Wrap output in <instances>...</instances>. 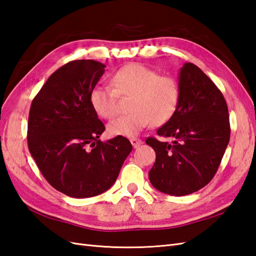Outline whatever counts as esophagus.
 <instances>
[{
    "label": "esophagus",
    "instance_id": "1",
    "mask_svg": "<svg viewBox=\"0 0 256 256\" xmlns=\"http://www.w3.org/2000/svg\"><path fill=\"white\" fill-rule=\"evenodd\" d=\"M130 142H132V144L134 148H139L142 144V141L140 139H136V138H132V139H130Z\"/></svg>",
    "mask_w": 256,
    "mask_h": 256
}]
</instances>
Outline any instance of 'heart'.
Masks as SVG:
<instances>
[{"mask_svg":"<svg viewBox=\"0 0 256 256\" xmlns=\"http://www.w3.org/2000/svg\"><path fill=\"white\" fill-rule=\"evenodd\" d=\"M110 84L113 88L94 86L89 101L100 117L110 120L117 113L118 96H132L129 102L130 113L108 124V134L112 136H134L151 122L165 124L176 112L179 102L177 81L144 65L122 66L112 76Z\"/></svg>","mask_w":256,"mask_h":256,"instance_id":"obj_1","label":"heart"}]
</instances>
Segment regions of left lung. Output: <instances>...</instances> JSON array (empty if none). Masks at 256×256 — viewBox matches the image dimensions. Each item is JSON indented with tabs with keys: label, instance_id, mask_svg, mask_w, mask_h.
I'll return each mask as SVG.
<instances>
[{
	"label": "left lung",
	"instance_id": "8db88e82",
	"mask_svg": "<svg viewBox=\"0 0 256 256\" xmlns=\"http://www.w3.org/2000/svg\"><path fill=\"white\" fill-rule=\"evenodd\" d=\"M176 112L158 130L160 141L146 144L156 153L148 178L155 189L182 196L202 189L214 177L230 139L227 103L215 84L200 68L184 63L178 74Z\"/></svg>",
	"mask_w": 256,
	"mask_h": 256
}]
</instances>
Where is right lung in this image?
<instances>
[{
    "label": "right lung",
    "mask_w": 256,
    "mask_h": 256,
    "mask_svg": "<svg viewBox=\"0 0 256 256\" xmlns=\"http://www.w3.org/2000/svg\"><path fill=\"white\" fill-rule=\"evenodd\" d=\"M106 67L72 60L54 72L31 103L28 148L54 189L72 198L101 194L114 184L132 150L124 136L98 140L105 127L89 94Z\"/></svg>",
    "instance_id": "obj_1"
}]
</instances>
